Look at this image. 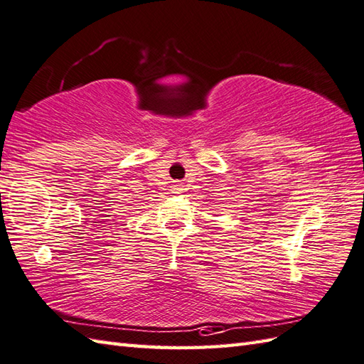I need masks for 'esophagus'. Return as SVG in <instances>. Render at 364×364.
Here are the masks:
<instances>
[{
  "mask_svg": "<svg viewBox=\"0 0 364 364\" xmlns=\"http://www.w3.org/2000/svg\"><path fill=\"white\" fill-rule=\"evenodd\" d=\"M173 191H175L176 193H180V192L183 191V186H181V184H178V183H176V184L173 186Z\"/></svg>",
  "mask_w": 364,
  "mask_h": 364,
  "instance_id": "34e87169",
  "label": "esophagus"
}]
</instances>
